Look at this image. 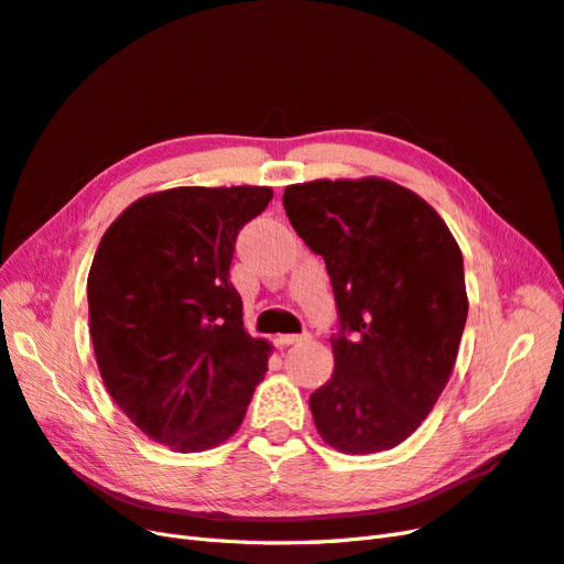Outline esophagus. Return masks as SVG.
<instances>
[{
	"label": "esophagus",
	"mask_w": 564,
	"mask_h": 564,
	"mask_svg": "<svg viewBox=\"0 0 564 564\" xmlns=\"http://www.w3.org/2000/svg\"><path fill=\"white\" fill-rule=\"evenodd\" d=\"M305 336H301V334H280L275 340H278V346H294V344H301Z\"/></svg>",
	"instance_id": "esophagus-1"
}]
</instances>
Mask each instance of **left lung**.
<instances>
[{"label":"left lung","mask_w":564,"mask_h":564,"mask_svg":"<svg viewBox=\"0 0 564 564\" xmlns=\"http://www.w3.org/2000/svg\"><path fill=\"white\" fill-rule=\"evenodd\" d=\"M301 240L327 263L340 334L311 395L319 437L377 454L412 435L445 390L468 317L464 256L445 220L379 176L284 187Z\"/></svg>","instance_id":"left-lung-1"}]
</instances>
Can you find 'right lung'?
<instances>
[{
    "label": "right lung",
    "mask_w": 564,
    "mask_h": 564,
    "mask_svg": "<svg viewBox=\"0 0 564 564\" xmlns=\"http://www.w3.org/2000/svg\"><path fill=\"white\" fill-rule=\"evenodd\" d=\"M265 185L169 187L135 199L100 240L87 280L89 332L115 404L172 452L237 433L270 344L245 329L230 282L237 232Z\"/></svg>",
    "instance_id": "right-lung-1"
}]
</instances>
